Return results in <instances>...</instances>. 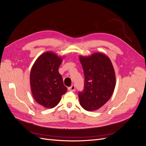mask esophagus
<instances>
[{"label":"esophagus","mask_w":146,"mask_h":146,"mask_svg":"<svg viewBox=\"0 0 146 146\" xmlns=\"http://www.w3.org/2000/svg\"><path fill=\"white\" fill-rule=\"evenodd\" d=\"M68 90L70 91H74L75 90H76V86H75L74 85H72L71 86L68 88Z\"/></svg>","instance_id":"esophagus-1"}]
</instances>
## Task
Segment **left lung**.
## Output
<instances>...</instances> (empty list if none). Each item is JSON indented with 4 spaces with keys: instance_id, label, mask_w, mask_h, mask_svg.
Returning <instances> with one entry per match:
<instances>
[{
    "instance_id": "8db88e82",
    "label": "left lung",
    "mask_w": 146,
    "mask_h": 146,
    "mask_svg": "<svg viewBox=\"0 0 146 146\" xmlns=\"http://www.w3.org/2000/svg\"><path fill=\"white\" fill-rule=\"evenodd\" d=\"M79 59L85 76L84 90L78 93L80 104L86 111H95L111 98L116 86L115 72L109 57L102 53L80 55Z\"/></svg>"
}]
</instances>
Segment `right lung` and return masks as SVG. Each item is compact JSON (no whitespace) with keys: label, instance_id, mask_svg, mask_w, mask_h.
<instances>
[{"label":"right lung","instance_id":"obj_1","mask_svg":"<svg viewBox=\"0 0 146 146\" xmlns=\"http://www.w3.org/2000/svg\"><path fill=\"white\" fill-rule=\"evenodd\" d=\"M62 60V57L55 53L46 52L36 59L31 69L30 83L33 97L37 103L45 108L56 107L61 96L67 91L58 72Z\"/></svg>","mask_w":146,"mask_h":146}]
</instances>
